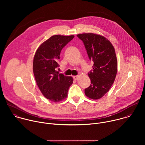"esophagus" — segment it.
Masks as SVG:
<instances>
[{"mask_svg": "<svg viewBox=\"0 0 145 145\" xmlns=\"http://www.w3.org/2000/svg\"><path fill=\"white\" fill-rule=\"evenodd\" d=\"M78 77L79 76H73V78L75 80H77L78 79Z\"/></svg>", "mask_w": 145, "mask_h": 145, "instance_id": "34e87169", "label": "esophagus"}]
</instances>
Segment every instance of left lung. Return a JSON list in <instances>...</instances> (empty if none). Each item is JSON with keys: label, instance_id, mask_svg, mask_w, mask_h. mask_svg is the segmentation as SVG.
Returning <instances> with one entry per match:
<instances>
[{"label": "left lung", "instance_id": "8db88e82", "mask_svg": "<svg viewBox=\"0 0 145 145\" xmlns=\"http://www.w3.org/2000/svg\"><path fill=\"white\" fill-rule=\"evenodd\" d=\"M77 36L93 62V69L88 73L91 84L85 89V94L93 100L100 99L110 90L116 76L118 62L114 48L109 40L98 34L84 33Z\"/></svg>", "mask_w": 145, "mask_h": 145}]
</instances>
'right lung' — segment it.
Instances as JSON below:
<instances>
[{"label": "right lung", "mask_w": 145, "mask_h": 145, "mask_svg": "<svg viewBox=\"0 0 145 145\" xmlns=\"http://www.w3.org/2000/svg\"><path fill=\"white\" fill-rule=\"evenodd\" d=\"M74 35H53L41 44L33 59V73L37 86L48 99L58 102L64 100L73 83V78L57 72L61 50Z\"/></svg>", "instance_id": "right-lung-1"}]
</instances>
